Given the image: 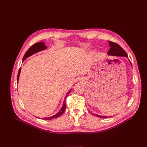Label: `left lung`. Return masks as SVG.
Instances as JSON below:
<instances>
[{
	"label": "left lung",
	"instance_id": "8db88e82",
	"mask_svg": "<svg viewBox=\"0 0 147 147\" xmlns=\"http://www.w3.org/2000/svg\"><path fill=\"white\" fill-rule=\"evenodd\" d=\"M109 44L110 47V48L109 51L107 53V55L109 56H121V57H127V53H126V51H124L123 49L120 47L119 45H118L117 43H115L114 42H109ZM129 61V63L131 64V61L129 60H128ZM96 117H99V118H107L109 117L107 116H102V115H97V114H94ZM112 117V116H110Z\"/></svg>",
	"mask_w": 147,
	"mask_h": 147
}]
</instances>
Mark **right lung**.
Wrapping results in <instances>:
<instances>
[{"label": "right lung", "mask_w": 147, "mask_h": 147, "mask_svg": "<svg viewBox=\"0 0 147 147\" xmlns=\"http://www.w3.org/2000/svg\"><path fill=\"white\" fill-rule=\"evenodd\" d=\"M47 48V47L45 46V43L44 42H38V43H35L34 45H33L32 47H31L25 53V55H24L23 58V62L26 59H27L28 57H30V56H32V55L35 54V53H37L38 52H40V51H43V50H46ZM21 67L20 69L18 74V77H17V82L18 83V82H19V78H20V73H21ZM71 90H72V89H70V90L67 92V94L65 97L64 101L63 102V106H62V107H61V109H60L59 112H57V113H56L55 115H53V116H51V117L43 118V119H46V120H51L52 119L57 118L59 117L64 112V111L65 110V107H66V103H65V100L67 96H68V94H69L70 92L71 91Z\"/></svg>", "instance_id": "1"}]
</instances>
